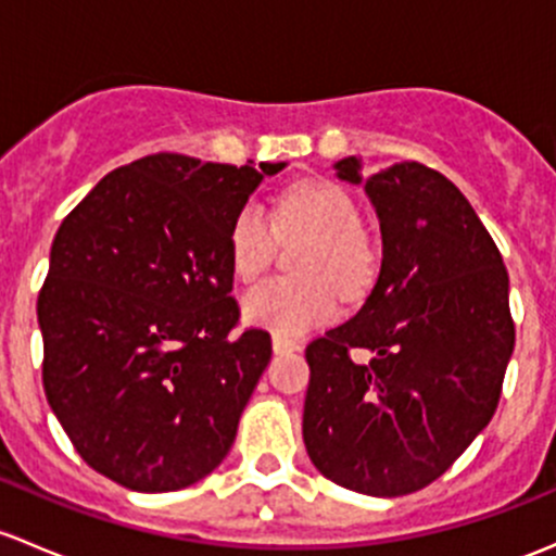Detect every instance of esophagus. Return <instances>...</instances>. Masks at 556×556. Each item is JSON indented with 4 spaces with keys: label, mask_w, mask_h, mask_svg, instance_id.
Returning <instances> with one entry per match:
<instances>
[{
    "label": "esophagus",
    "mask_w": 556,
    "mask_h": 556,
    "mask_svg": "<svg viewBox=\"0 0 556 556\" xmlns=\"http://www.w3.org/2000/svg\"><path fill=\"white\" fill-rule=\"evenodd\" d=\"M271 349L274 354H290V352H298V341H290V338H282V336H274L271 338Z\"/></svg>",
    "instance_id": "1"
}]
</instances>
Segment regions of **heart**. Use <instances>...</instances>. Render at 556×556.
<instances>
[{
    "mask_svg": "<svg viewBox=\"0 0 556 556\" xmlns=\"http://www.w3.org/2000/svg\"><path fill=\"white\" fill-rule=\"evenodd\" d=\"M274 226L279 233H314L301 258L306 279H268L250 290L242 314L250 325L266 327L277 336H301L330 323L338 312V295L346 298L370 290L378 271V250L362 226L359 204L346 189L330 180L312 178L290 186L274 204ZM271 220L261 204L248 202L231 220L229 258L237 279L253 282L274 258Z\"/></svg>",
    "mask_w": 556,
    "mask_h": 556,
    "instance_id": "obj_1",
    "label": "heart"
}]
</instances>
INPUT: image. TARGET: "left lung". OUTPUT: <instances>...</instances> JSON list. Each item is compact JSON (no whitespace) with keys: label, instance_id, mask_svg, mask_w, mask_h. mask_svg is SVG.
<instances>
[{"label":"left lung","instance_id":"obj_1","mask_svg":"<svg viewBox=\"0 0 556 556\" xmlns=\"http://www.w3.org/2000/svg\"><path fill=\"white\" fill-rule=\"evenodd\" d=\"M332 167L365 186L383 261L359 312L308 343L303 442L336 484L394 498L445 475L493 418L514 352L509 274L442 173L396 162L362 178L356 156Z\"/></svg>","mask_w":556,"mask_h":556}]
</instances>
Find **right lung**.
Instances as JSON below:
<instances>
[{"label": "right lung", "mask_w": 556, "mask_h": 556, "mask_svg": "<svg viewBox=\"0 0 556 556\" xmlns=\"http://www.w3.org/2000/svg\"><path fill=\"white\" fill-rule=\"evenodd\" d=\"M282 167L143 156L98 180L52 239L45 394L87 466L122 488H189L233 445L271 336L231 332L229 229Z\"/></svg>", "instance_id": "1"}]
</instances>
